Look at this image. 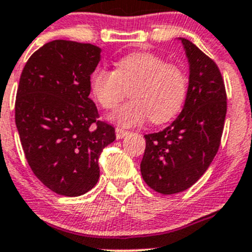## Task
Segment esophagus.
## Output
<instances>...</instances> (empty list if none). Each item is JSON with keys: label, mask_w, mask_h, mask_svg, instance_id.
<instances>
[{"label": "esophagus", "mask_w": 252, "mask_h": 252, "mask_svg": "<svg viewBox=\"0 0 252 252\" xmlns=\"http://www.w3.org/2000/svg\"><path fill=\"white\" fill-rule=\"evenodd\" d=\"M129 134L128 130H124L122 128H115V135H117V139H123L124 137H126Z\"/></svg>", "instance_id": "34e87169"}]
</instances>
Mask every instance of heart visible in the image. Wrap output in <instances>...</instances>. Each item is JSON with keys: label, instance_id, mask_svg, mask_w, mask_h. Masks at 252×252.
Here are the masks:
<instances>
[{"label": "heart", "instance_id": "b5f03b06", "mask_svg": "<svg viewBox=\"0 0 252 252\" xmlns=\"http://www.w3.org/2000/svg\"><path fill=\"white\" fill-rule=\"evenodd\" d=\"M93 97L104 109H113L130 91V99L109 115L121 126H135L150 118L155 124L174 118L187 95V76L182 67L160 56L137 52L122 57L115 70L95 68L89 79Z\"/></svg>", "mask_w": 252, "mask_h": 252}]
</instances>
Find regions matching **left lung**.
Listing matches in <instances>:
<instances>
[{
    "instance_id": "obj_1",
    "label": "left lung",
    "mask_w": 252,
    "mask_h": 252,
    "mask_svg": "<svg viewBox=\"0 0 252 252\" xmlns=\"http://www.w3.org/2000/svg\"><path fill=\"white\" fill-rule=\"evenodd\" d=\"M189 62L184 108L161 131L145 134L140 173L164 195L184 191L200 179L218 153L226 117V91L219 67L187 38H179Z\"/></svg>"
}]
</instances>
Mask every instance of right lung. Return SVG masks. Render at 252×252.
<instances>
[{
  "label": "right lung",
  "mask_w": 252,
  "mask_h": 252,
  "mask_svg": "<svg viewBox=\"0 0 252 252\" xmlns=\"http://www.w3.org/2000/svg\"><path fill=\"white\" fill-rule=\"evenodd\" d=\"M100 51L56 39L34 52L21 74L15 105L21 144L34 175L56 194L89 191L99 179L100 153L115 140L89 98Z\"/></svg>",
  "instance_id": "1"
}]
</instances>
